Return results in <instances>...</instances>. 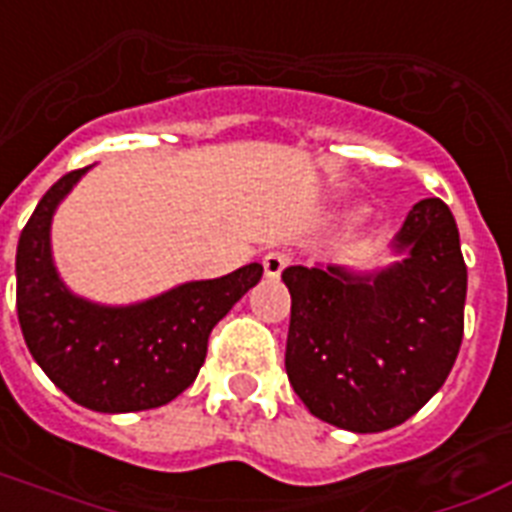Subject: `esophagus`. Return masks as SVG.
Returning a JSON list of instances; mask_svg holds the SVG:
<instances>
[{"mask_svg": "<svg viewBox=\"0 0 512 512\" xmlns=\"http://www.w3.org/2000/svg\"><path fill=\"white\" fill-rule=\"evenodd\" d=\"M288 264H291V253L269 251L267 256H264V272H267V277H280V272H283Z\"/></svg>", "mask_w": 512, "mask_h": 512, "instance_id": "obj_1", "label": "esophagus"}]
</instances>
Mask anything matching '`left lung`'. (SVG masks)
Instances as JSON below:
<instances>
[{
  "label": "left lung",
  "instance_id": "left-lung-1",
  "mask_svg": "<svg viewBox=\"0 0 512 512\" xmlns=\"http://www.w3.org/2000/svg\"><path fill=\"white\" fill-rule=\"evenodd\" d=\"M406 259L374 272L288 267L285 371L310 414L350 433H382L441 390L465 334L467 267L457 221L419 200L392 240Z\"/></svg>",
  "mask_w": 512,
  "mask_h": 512
}]
</instances>
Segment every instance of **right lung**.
Segmentation results:
<instances>
[{
  "mask_svg": "<svg viewBox=\"0 0 512 512\" xmlns=\"http://www.w3.org/2000/svg\"><path fill=\"white\" fill-rule=\"evenodd\" d=\"M87 168L58 178L23 227L15 256L18 320L31 358L74 403L101 414L146 411L178 398L205 363L208 336L261 280V264L194 280L154 299L104 307L74 296L58 277L50 224Z\"/></svg>",
  "mask_w": 512,
  "mask_h": 512,
  "instance_id": "obj_1",
  "label": "right lung"
}]
</instances>
